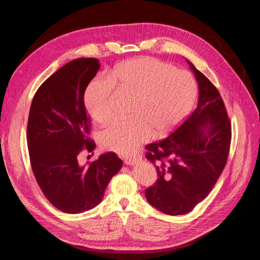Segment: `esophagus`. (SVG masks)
<instances>
[{"label": "esophagus", "mask_w": 260, "mask_h": 260, "mask_svg": "<svg viewBox=\"0 0 260 260\" xmlns=\"http://www.w3.org/2000/svg\"><path fill=\"white\" fill-rule=\"evenodd\" d=\"M138 160H139V158H137V157H135V158H125L124 159V164L133 165V164H136Z\"/></svg>", "instance_id": "esophagus-1"}]
</instances>
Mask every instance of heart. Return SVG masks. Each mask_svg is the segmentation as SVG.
<instances>
[{"label": "heart", "instance_id": "b5f03b06", "mask_svg": "<svg viewBox=\"0 0 260 260\" xmlns=\"http://www.w3.org/2000/svg\"><path fill=\"white\" fill-rule=\"evenodd\" d=\"M117 90L136 96L133 118L107 124L100 141L111 151L131 155L153 135L167 136L184 120L198 95V82L187 70L154 57L124 61L112 70L109 78L94 79L85 91L86 109L98 122L114 117Z\"/></svg>", "mask_w": 260, "mask_h": 260}]
</instances>
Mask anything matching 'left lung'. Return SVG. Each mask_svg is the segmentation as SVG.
Instances as JSON below:
<instances>
[{
  "label": "left lung",
  "instance_id": "obj_1",
  "mask_svg": "<svg viewBox=\"0 0 260 260\" xmlns=\"http://www.w3.org/2000/svg\"><path fill=\"white\" fill-rule=\"evenodd\" d=\"M199 82V104L166 138L145 146L157 180L145 190L152 206L164 214L190 212L210 193L228 160L231 121L216 86L188 61Z\"/></svg>",
  "mask_w": 260,
  "mask_h": 260
}]
</instances>
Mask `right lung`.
Here are the masks:
<instances>
[{"instance_id":"obj_1","label":"right lung","mask_w":260,"mask_h":260,"mask_svg":"<svg viewBox=\"0 0 260 260\" xmlns=\"http://www.w3.org/2000/svg\"><path fill=\"white\" fill-rule=\"evenodd\" d=\"M100 68L96 58H77L49 77L35 94L27 123L30 164L42 193L54 207L79 214L98 206L122 166L114 152L80 166L81 152H93L84 92Z\"/></svg>"}]
</instances>
